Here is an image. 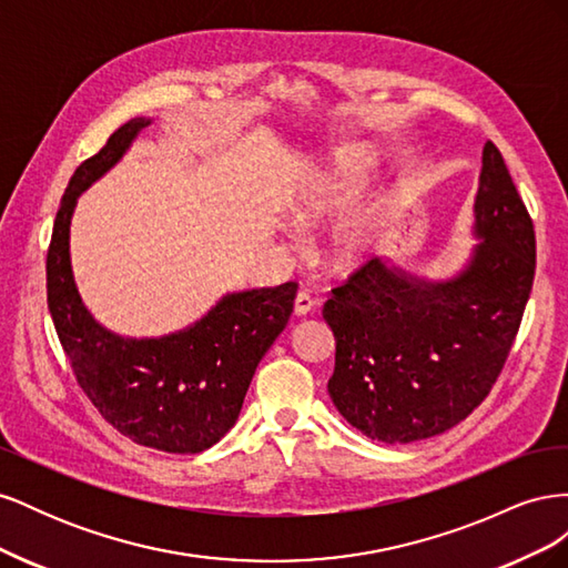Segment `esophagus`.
Returning a JSON list of instances; mask_svg holds the SVG:
<instances>
[{
    "instance_id": "esophagus-1",
    "label": "esophagus",
    "mask_w": 568,
    "mask_h": 568,
    "mask_svg": "<svg viewBox=\"0 0 568 568\" xmlns=\"http://www.w3.org/2000/svg\"><path fill=\"white\" fill-rule=\"evenodd\" d=\"M315 307V298L311 296V294H305V291H301V294L296 296V301H294V313L298 315V317H305L307 313H311Z\"/></svg>"
}]
</instances>
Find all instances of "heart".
Wrapping results in <instances>:
<instances>
[{
    "label": "heart",
    "instance_id": "1",
    "mask_svg": "<svg viewBox=\"0 0 568 568\" xmlns=\"http://www.w3.org/2000/svg\"><path fill=\"white\" fill-rule=\"evenodd\" d=\"M374 173V161L365 151H343L326 168L307 170L296 192L286 201V215L298 227H317L336 217L363 194ZM384 227V205H357L334 227L326 242V257L338 272H351L365 265Z\"/></svg>",
    "mask_w": 568,
    "mask_h": 568
}]
</instances>
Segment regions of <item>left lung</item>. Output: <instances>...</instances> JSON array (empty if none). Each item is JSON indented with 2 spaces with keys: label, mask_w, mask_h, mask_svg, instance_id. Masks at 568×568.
Masks as SVG:
<instances>
[{
  "label": "left lung",
  "mask_w": 568,
  "mask_h": 568,
  "mask_svg": "<svg viewBox=\"0 0 568 568\" xmlns=\"http://www.w3.org/2000/svg\"><path fill=\"white\" fill-rule=\"evenodd\" d=\"M467 265L443 282L372 257L332 288L329 395L359 434L412 443L448 432L500 376L536 274V232L503 153L484 146Z\"/></svg>",
  "instance_id": "left-lung-1"
}]
</instances>
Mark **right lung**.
I'll return each mask as SVG.
<instances>
[{
    "instance_id": "right-lung-1",
    "label": "right lung",
    "mask_w": 568,
    "mask_h": 568,
    "mask_svg": "<svg viewBox=\"0 0 568 568\" xmlns=\"http://www.w3.org/2000/svg\"><path fill=\"white\" fill-rule=\"evenodd\" d=\"M149 118H132L80 163L47 251V305L80 388L113 428L163 453H203L234 426L257 363L294 313L296 282L222 296L186 329L128 338L84 307L71 267L78 196L125 156Z\"/></svg>"
}]
</instances>
